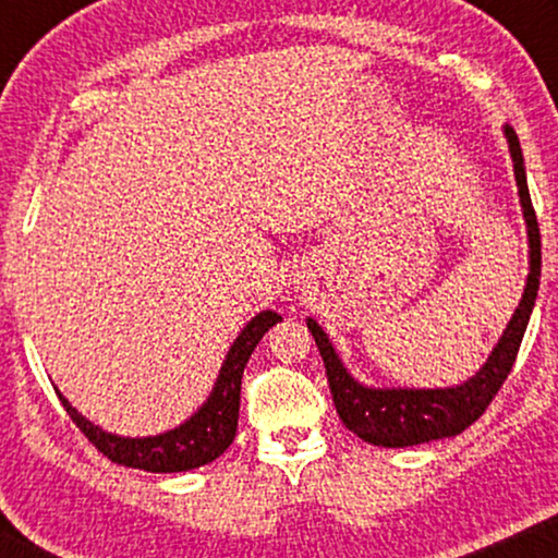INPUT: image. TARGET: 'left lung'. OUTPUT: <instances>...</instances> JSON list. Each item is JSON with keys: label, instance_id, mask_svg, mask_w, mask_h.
Instances as JSON below:
<instances>
[{"label": "left lung", "instance_id": "8db88e82", "mask_svg": "<svg viewBox=\"0 0 558 558\" xmlns=\"http://www.w3.org/2000/svg\"><path fill=\"white\" fill-rule=\"evenodd\" d=\"M502 132H506L510 157H513L518 195H521L525 228H529L531 271L521 302H518L506 332H502L498 345L493 348L490 357H487L475 376L452 388H368L350 376L323 327L312 317L307 319V330L315 338L319 355L325 361L335 409H338L342 424L363 441H368V445L414 447L432 439L454 437V434L464 432L485 414V409L490 407L495 393L500 391L510 368H513L518 348H521L538 294L541 233L536 210H533L529 195V182H525L521 142H518L513 126L506 124Z\"/></svg>", "mask_w": 558, "mask_h": 558}]
</instances>
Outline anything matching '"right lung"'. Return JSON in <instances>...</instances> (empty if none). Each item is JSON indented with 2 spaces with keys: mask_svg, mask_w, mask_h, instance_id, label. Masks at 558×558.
<instances>
[{
  "mask_svg": "<svg viewBox=\"0 0 558 558\" xmlns=\"http://www.w3.org/2000/svg\"><path fill=\"white\" fill-rule=\"evenodd\" d=\"M277 323H281V315H277V312H258L243 327L239 338L233 340L223 365H220L218 380L213 386L208 401L185 424L174 426V429L165 434H157V437H117V434H109L101 426L90 424L86 416L78 414L68 403L63 393H58V399L63 401L68 416L86 434L90 445L98 452H104V457H109L111 462L147 472H185L203 468V464L218 460L231 447L235 429H239L243 368H246L258 340Z\"/></svg>",
  "mask_w": 558,
  "mask_h": 558,
  "instance_id": "1",
  "label": "right lung"
}]
</instances>
